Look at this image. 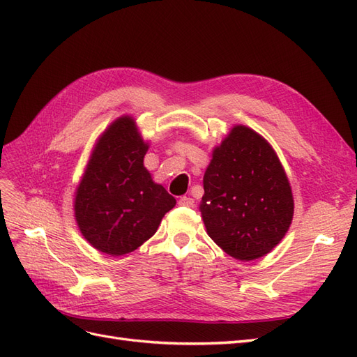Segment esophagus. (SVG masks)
Returning <instances> with one entry per match:
<instances>
[{
  "label": "esophagus",
  "instance_id": "esophagus-1",
  "mask_svg": "<svg viewBox=\"0 0 357 357\" xmlns=\"http://www.w3.org/2000/svg\"><path fill=\"white\" fill-rule=\"evenodd\" d=\"M178 205H181V207H193V205H195V201H193V198L190 197H181L178 199Z\"/></svg>",
  "mask_w": 357,
  "mask_h": 357
}]
</instances>
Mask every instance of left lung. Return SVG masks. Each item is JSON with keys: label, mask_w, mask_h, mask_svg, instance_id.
Wrapping results in <instances>:
<instances>
[{"label": "left lung", "mask_w": 357, "mask_h": 357, "mask_svg": "<svg viewBox=\"0 0 357 357\" xmlns=\"http://www.w3.org/2000/svg\"><path fill=\"white\" fill-rule=\"evenodd\" d=\"M199 211L210 238L238 261L262 257L283 240L294 219V197L264 137L236 125L213 150Z\"/></svg>", "instance_id": "obj_1"}]
</instances>
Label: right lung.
<instances>
[{"label":"right lung","mask_w":357,"mask_h":357,"mask_svg":"<svg viewBox=\"0 0 357 357\" xmlns=\"http://www.w3.org/2000/svg\"><path fill=\"white\" fill-rule=\"evenodd\" d=\"M147 149L129 116L116 119L95 144L75 192L74 214L96 250L112 256L134 252L176 205L146 169Z\"/></svg>","instance_id":"add662e5"}]
</instances>
